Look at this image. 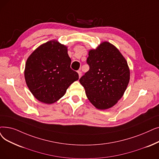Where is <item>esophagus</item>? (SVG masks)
Masks as SVG:
<instances>
[{"label": "esophagus", "instance_id": "esophagus-1", "mask_svg": "<svg viewBox=\"0 0 159 159\" xmlns=\"http://www.w3.org/2000/svg\"><path fill=\"white\" fill-rule=\"evenodd\" d=\"M77 72H78V73H79V77H81V76H82V72L80 71V70L78 71Z\"/></svg>", "mask_w": 159, "mask_h": 159}]
</instances>
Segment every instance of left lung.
Wrapping results in <instances>:
<instances>
[{"label": "left lung", "instance_id": "obj_1", "mask_svg": "<svg viewBox=\"0 0 159 159\" xmlns=\"http://www.w3.org/2000/svg\"><path fill=\"white\" fill-rule=\"evenodd\" d=\"M86 62L89 70L79 81L88 99L98 109L113 107L121 98L129 82L126 60L116 47L106 41L89 51Z\"/></svg>", "mask_w": 159, "mask_h": 159}]
</instances>
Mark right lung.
<instances>
[{"label":"right lung","mask_w":159,"mask_h":159,"mask_svg":"<svg viewBox=\"0 0 159 159\" xmlns=\"http://www.w3.org/2000/svg\"><path fill=\"white\" fill-rule=\"evenodd\" d=\"M67 47L52 40L41 45L27 59L25 78L33 95L39 101L52 104L66 92L79 74L70 67Z\"/></svg>","instance_id":"1"}]
</instances>
